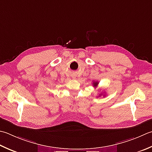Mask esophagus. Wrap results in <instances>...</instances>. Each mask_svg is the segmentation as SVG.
<instances>
[{
    "label": "esophagus",
    "mask_w": 152,
    "mask_h": 152,
    "mask_svg": "<svg viewBox=\"0 0 152 152\" xmlns=\"http://www.w3.org/2000/svg\"><path fill=\"white\" fill-rule=\"evenodd\" d=\"M72 78H73V79H75V78H76V76H75V75H74V74H72Z\"/></svg>",
    "instance_id": "obj_1"
}]
</instances>
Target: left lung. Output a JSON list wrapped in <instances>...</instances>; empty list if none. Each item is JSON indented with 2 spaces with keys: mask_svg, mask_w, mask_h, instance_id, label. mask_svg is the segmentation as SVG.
Segmentation results:
<instances>
[{
  "mask_svg": "<svg viewBox=\"0 0 152 152\" xmlns=\"http://www.w3.org/2000/svg\"><path fill=\"white\" fill-rule=\"evenodd\" d=\"M97 84H98V82H94V86H97Z\"/></svg>",
  "mask_w": 152,
  "mask_h": 152,
  "instance_id": "left-lung-1",
  "label": "left lung"
}]
</instances>
